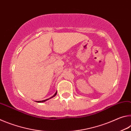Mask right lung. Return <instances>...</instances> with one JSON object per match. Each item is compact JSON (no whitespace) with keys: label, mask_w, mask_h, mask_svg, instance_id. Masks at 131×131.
<instances>
[{"label":"right lung","mask_w":131,"mask_h":131,"mask_svg":"<svg viewBox=\"0 0 131 131\" xmlns=\"http://www.w3.org/2000/svg\"><path fill=\"white\" fill-rule=\"evenodd\" d=\"M57 91L55 93V94L53 95L52 96H51V97H50V98H48V99H46V100H43V101H36L37 102H39V103H41V102H46V101H47V100H48V99H51V98H52L53 97H54L55 95H57Z\"/></svg>","instance_id":"right-lung-1"}]
</instances>
